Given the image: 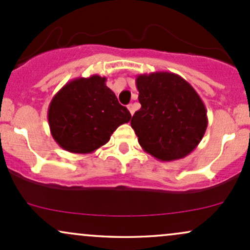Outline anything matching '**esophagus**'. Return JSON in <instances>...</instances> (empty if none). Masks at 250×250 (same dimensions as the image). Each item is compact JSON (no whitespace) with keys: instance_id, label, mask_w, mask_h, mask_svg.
Wrapping results in <instances>:
<instances>
[{"instance_id":"34e87169","label":"esophagus","mask_w":250,"mask_h":250,"mask_svg":"<svg viewBox=\"0 0 250 250\" xmlns=\"http://www.w3.org/2000/svg\"><path fill=\"white\" fill-rule=\"evenodd\" d=\"M128 110H129L131 116H133V114H134V105H133V104H129V105H128Z\"/></svg>"}]
</instances>
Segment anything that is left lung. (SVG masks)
I'll list each match as a JSON object with an SVG mask.
<instances>
[{
	"mask_svg": "<svg viewBox=\"0 0 250 250\" xmlns=\"http://www.w3.org/2000/svg\"><path fill=\"white\" fill-rule=\"evenodd\" d=\"M141 109L131 128L145 152L160 161L185 158L202 141L208 127L207 109L183 77L166 71L136 77Z\"/></svg>",
	"mask_w": 250,
	"mask_h": 250,
	"instance_id": "1",
	"label": "left lung"
}]
</instances>
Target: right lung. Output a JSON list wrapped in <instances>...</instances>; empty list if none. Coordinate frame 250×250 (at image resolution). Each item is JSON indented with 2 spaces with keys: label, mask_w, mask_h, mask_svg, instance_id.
Returning a JSON list of instances; mask_svg holds the SVG:
<instances>
[{
  "label": "right lung",
  "mask_w": 250,
  "mask_h": 250,
  "mask_svg": "<svg viewBox=\"0 0 250 250\" xmlns=\"http://www.w3.org/2000/svg\"><path fill=\"white\" fill-rule=\"evenodd\" d=\"M106 77H79L67 82L48 105L52 136L62 149L87 154L104 146L111 134L131 119L106 86Z\"/></svg>",
  "instance_id": "right-lung-1"
}]
</instances>
